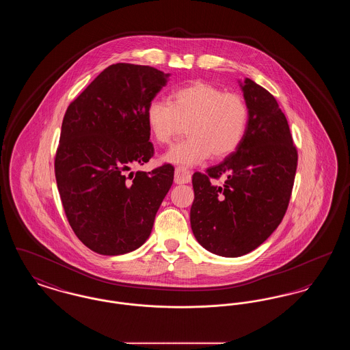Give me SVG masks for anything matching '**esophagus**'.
Wrapping results in <instances>:
<instances>
[{"instance_id":"esophagus-1","label":"esophagus","mask_w":350,"mask_h":350,"mask_svg":"<svg viewBox=\"0 0 350 350\" xmlns=\"http://www.w3.org/2000/svg\"><path fill=\"white\" fill-rule=\"evenodd\" d=\"M191 181V173L183 167H176L174 170V183H189Z\"/></svg>"}]
</instances>
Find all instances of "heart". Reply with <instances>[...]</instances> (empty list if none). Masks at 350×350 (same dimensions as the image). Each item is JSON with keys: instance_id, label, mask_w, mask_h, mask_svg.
<instances>
[{"instance_id": "obj_1", "label": "heart", "mask_w": 350, "mask_h": 350, "mask_svg": "<svg viewBox=\"0 0 350 350\" xmlns=\"http://www.w3.org/2000/svg\"><path fill=\"white\" fill-rule=\"evenodd\" d=\"M146 123L159 144L170 143L186 124L189 137L167 150L163 160L193 167L210 156L224 159L240 147L250 124V109L241 96L197 81L174 90L169 102H150Z\"/></svg>"}]
</instances>
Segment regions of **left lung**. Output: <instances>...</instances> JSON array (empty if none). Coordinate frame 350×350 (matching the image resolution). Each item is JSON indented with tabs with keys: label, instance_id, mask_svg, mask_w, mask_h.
Returning a JSON list of instances; mask_svg holds the SVG:
<instances>
[{
	"label": "left lung",
	"instance_id": "obj_1",
	"mask_svg": "<svg viewBox=\"0 0 350 350\" xmlns=\"http://www.w3.org/2000/svg\"><path fill=\"white\" fill-rule=\"evenodd\" d=\"M240 83L250 124L240 147L219 165L193 174L190 224L204 250L240 257L260 247L282 221L298 153L275 98L258 83ZM221 175L225 183H212Z\"/></svg>",
	"mask_w": 350,
	"mask_h": 350
}]
</instances>
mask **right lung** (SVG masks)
<instances>
[{"label":"right lung","instance_id":"obj_1","mask_svg":"<svg viewBox=\"0 0 350 350\" xmlns=\"http://www.w3.org/2000/svg\"><path fill=\"white\" fill-rule=\"evenodd\" d=\"M169 76L148 66L113 64L68 106L56 183L73 232L98 254L142 247L173 183L170 164L129 174L153 156L146 110Z\"/></svg>","mask_w":350,"mask_h":350}]
</instances>
